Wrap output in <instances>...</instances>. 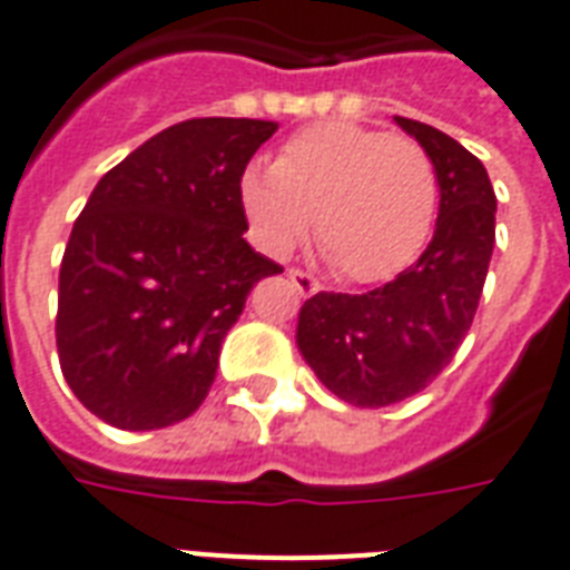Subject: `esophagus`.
Here are the masks:
<instances>
[{
  "label": "esophagus",
  "instance_id": "esophagus-1",
  "mask_svg": "<svg viewBox=\"0 0 570 570\" xmlns=\"http://www.w3.org/2000/svg\"><path fill=\"white\" fill-rule=\"evenodd\" d=\"M286 277L293 281V286H296L302 296H314V293L320 289L317 277H314V274L302 272V268H289V272H286Z\"/></svg>",
  "mask_w": 570,
  "mask_h": 570
}]
</instances>
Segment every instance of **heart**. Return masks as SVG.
<instances>
[{"instance_id":"b5f03b06","label":"heart","mask_w":570,"mask_h":570,"mask_svg":"<svg viewBox=\"0 0 570 570\" xmlns=\"http://www.w3.org/2000/svg\"><path fill=\"white\" fill-rule=\"evenodd\" d=\"M242 208L272 256L317 242L332 268L374 284L423 250L438 214V168L411 135L360 124L307 126L274 159L242 175Z\"/></svg>"}]
</instances>
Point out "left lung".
I'll list each match as a JSON object with an SVG mask.
<instances>
[{"mask_svg":"<svg viewBox=\"0 0 570 570\" xmlns=\"http://www.w3.org/2000/svg\"><path fill=\"white\" fill-rule=\"evenodd\" d=\"M438 168L435 235L395 281L350 296L317 293L298 314V350L328 392L386 407L423 392L453 362L478 314L495 244V193L478 156L435 126L395 117Z\"/></svg>","mask_w":570,"mask_h":570,"instance_id":"left-lung-1","label":"left lung"}]
</instances>
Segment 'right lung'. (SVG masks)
I'll use <instances>...</instances> for the list:
<instances>
[{
    "instance_id": "right-lung-1",
    "label": "right lung",
    "mask_w": 570,
    "mask_h": 570,
    "mask_svg": "<svg viewBox=\"0 0 570 570\" xmlns=\"http://www.w3.org/2000/svg\"><path fill=\"white\" fill-rule=\"evenodd\" d=\"M272 120L193 117L105 175L60 265L57 350L78 402L124 432L199 411L250 289L284 268L244 242L242 175Z\"/></svg>"
}]
</instances>
